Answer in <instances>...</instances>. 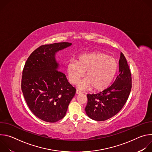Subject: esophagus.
<instances>
[{"instance_id":"1","label":"esophagus","mask_w":152,"mask_h":152,"mask_svg":"<svg viewBox=\"0 0 152 152\" xmlns=\"http://www.w3.org/2000/svg\"><path fill=\"white\" fill-rule=\"evenodd\" d=\"M76 94H81L82 93V92L80 91H79V90H76Z\"/></svg>"}]
</instances>
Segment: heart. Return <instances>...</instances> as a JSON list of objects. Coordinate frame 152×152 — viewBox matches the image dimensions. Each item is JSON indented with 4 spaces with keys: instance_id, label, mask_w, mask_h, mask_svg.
I'll list each match as a JSON object with an SVG mask.
<instances>
[{
    "instance_id": "1",
    "label": "heart",
    "mask_w": 152,
    "mask_h": 152,
    "mask_svg": "<svg viewBox=\"0 0 152 152\" xmlns=\"http://www.w3.org/2000/svg\"><path fill=\"white\" fill-rule=\"evenodd\" d=\"M115 58L102 52H92L79 55L77 62L71 60L67 64V73L69 81L77 83L84 75V80L79 83L82 89L91 88L101 91L110 85L117 70Z\"/></svg>"
}]
</instances>
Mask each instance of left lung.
Segmentation results:
<instances>
[{
    "instance_id": "obj_1",
    "label": "left lung",
    "mask_w": 152,
    "mask_h": 152,
    "mask_svg": "<svg viewBox=\"0 0 152 152\" xmlns=\"http://www.w3.org/2000/svg\"><path fill=\"white\" fill-rule=\"evenodd\" d=\"M132 88L131 73L121 52L119 75L109 88L97 94H87L85 113L96 121H104L116 115L126 103Z\"/></svg>"
}]
</instances>
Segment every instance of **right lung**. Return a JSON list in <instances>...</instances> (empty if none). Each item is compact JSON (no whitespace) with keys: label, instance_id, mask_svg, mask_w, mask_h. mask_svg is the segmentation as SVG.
Segmentation results:
<instances>
[{"label":"right lung","instance_id":"add662e5","mask_svg":"<svg viewBox=\"0 0 152 152\" xmlns=\"http://www.w3.org/2000/svg\"><path fill=\"white\" fill-rule=\"evenodd\" d=\"M72 45L63 42L41 46L28 58L22 73L21 90L32 113L39 119L55 123L66 114L76 89L60 72L56 54Z\"/></svg>","mask_w":152,"mask_h":152}]
</instances>
